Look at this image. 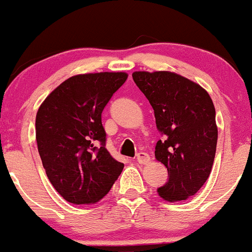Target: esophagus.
<instances>
[{
    "mask_svg": "<svg viewBox=\"0 0 252 252\" xmlns=\"http://www.w3.org/2000/svg\"><path fill=\"white\" fill-rule=\"evenodd\" d=\"M137 161L142 165L148 164V162L150 161L149 154H147V153H138V154H137Z\"/></svg>",
    "mask_w": 252,
    "mask_h": 252,
    "instance_id": "esophagus-1",
    "label": "esophagus"
}]
</instances>
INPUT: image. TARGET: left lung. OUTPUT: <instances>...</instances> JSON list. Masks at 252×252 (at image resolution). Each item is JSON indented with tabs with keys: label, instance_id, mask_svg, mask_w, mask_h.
I'll list each match as a JSON object with an SVG mask.
<instances>
[{
	"label": "left lung",
	"instance_id": "left-lung-1",
	"mask_svg": "<svg viewBox=\"0 0 252 252\" xmlns=\"http://www.w3.org/2000/svg\"><path fill=\"white\" fill-rule=\"evenodd\" d=\"M132 77L164 136L155 145V158L167 168L168 181L158 193L167 201L187 200L206 182L216 154L211 97L200 85L171 71H134Z\"/></svg>",
	"mask_w": 252,
	"mask_h": 252
}]
</instances>
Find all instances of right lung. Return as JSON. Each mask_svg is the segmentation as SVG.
Masks as SVG:
<instances>
[{"instance_id": "obj_1", "label": "right lung", "mask_w": 252, "mask_h": 252, "mask_svg": "<svg viewBox=\"0 0 252 252\" xmlns=\"http://www.w3.org/2000/svg\"><path fill=\"white\" fill-rule=\"evenodd\" d=\"M126 80V72L75 75L38 108V154L49 182L69 203H97L123 171L105 148L102 111Z\"/></svg>"}]
</instances>
